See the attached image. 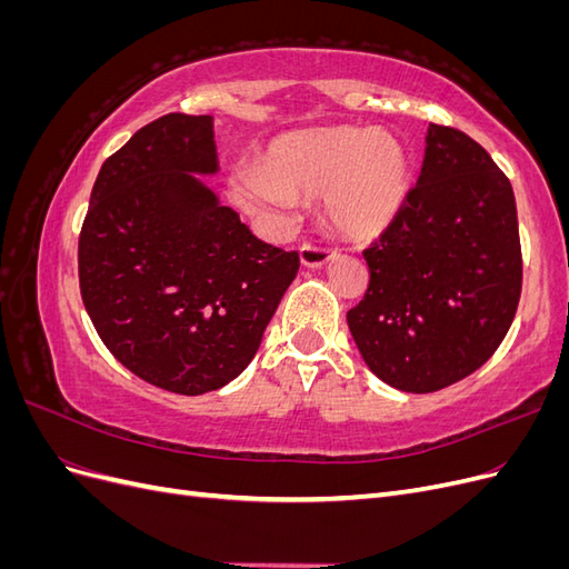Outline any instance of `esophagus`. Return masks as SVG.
Masks as SVG:
<instances>
[{"instance_id":"1","label":"esophagus","mask_w":569,"mask_h":569,"mask_svg":"<svg viewBox=\"0 0 569 569\" xmlns=\"http://www.w3.org/2000/svg\"><path fill=\"white\" fill-rule=\"evenodd\" d=\"M299 258L303 268H322L332 258V251L313 247V244H301Z\"/></svg>"}]
</instances>
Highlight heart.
<instances>
[{
    "instance_id": "obj_1",
    "label": "heart",
    "mask_w": 569,
    "mask_h": 569,
    "mask_svg": "<svg viewBox=\"0 0 569 569\" xmlns=\"http://www.w3.org/2000/svg\"><path fill=\"white\" fill-rule=\"evenodd\" d=\"M322 216L343 237L385 234L410 194V159L387 130L327 126L284 132L237 170L230 197L247 213H278L297 197H318Z\"/></svg>"
}]
</instances>
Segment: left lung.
<instances>
[{"mask_svg":"<svg viewBox=\"0 0 569 569\" xmlns=\"http://www.w3.org/2000/svg\"><path fill=\"white\" fill-rule=\"evenodd\" d=\"M363 256L370 284L347 322L368 368L410 393L462 380L493 356L520 303L510 180L472 137L429 123L418 184Z\"/></svg>","mask_w":569,"mask_h":569,"instance_id":"8db88e82","label":"left lung"}]
</instances>
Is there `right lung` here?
Listing matches in <instances>:
<instances>
[{
	"mask_svg": "<svg viewBox=\"0 0 569 569\" xmlns=\"http://www.w3.org/2000/svg\"><path fill=\"white\" fill-rule=\"evenodd\" d=\"M213 116L168 113L101 166L78 242L80 295L130 372L173 393L226 387L256 356L299 253L261 242L197 176Z\"/></svg>",
	"mask_w": 569,
	"mask_h": 569,
	"instance_id": "1",
	"label": "right lung"
}]
</instances>
